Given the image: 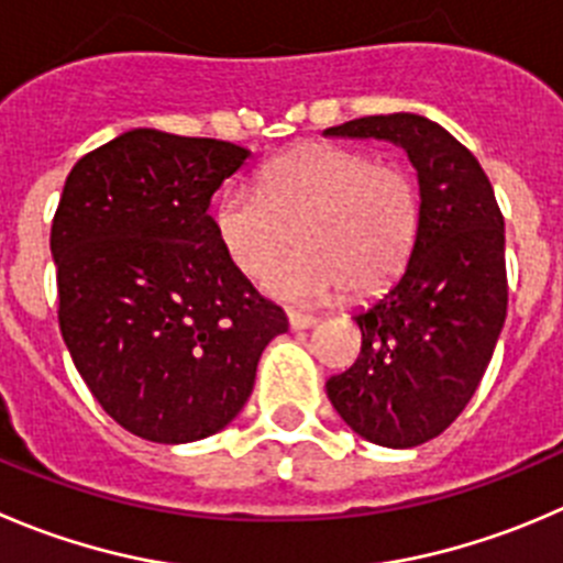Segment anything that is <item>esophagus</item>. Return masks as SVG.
<instances>
[{
	"label": "esophagus",
	"instance_id": "34e87169",
	"mask_svg": "<svg viewBox=\"0 0 563 563\" xmlns=\"http://www.w3.org/2000/svg\"><path fill=\"white\" fill-rule=\"evenodd\" d=\"M287 320H290V329L296 331H303V329H312L314 323H318V318L314 314H303V312H287Z\"/></svg>",
	"mask_w": 563,
	"mask_h": 563
}]
</instances>
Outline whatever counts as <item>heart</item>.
<instances>
[{"label": "heart", "instance_id": "1", "mask_svg": "<svg viewBox=\"0 0 563 563\" xmlns=\"http://www.w3.org/2000/svg\"><path fill=\"white\" fill-rule=\"evenodd\" d=\"M212 227L245 276L265 273L297 229L302 251L262 278L278 301L320 303L342 290L365 298L393 285L409 262L420 232V187L398 163L307 143L271 159L256 187H223Z\"/></svg>", "mask_w": 563, "mask_h": 563}]
</instances>
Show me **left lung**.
Segmentation results:
<instances>
[{
	"label": "left lung",
	"instance_id": "1",
	"mask_svg": "<svg viewBox=\"0 0 563 563\" xmlns=\"http://www.w3.org/2000/svg\"><path fill=\"white\" fill-rule=\"evenodd\" d=\"M325 135L395 143L420 181V232L404 276L353 314L362 351L325 382L358 437L417 448L462 415L506 323L500 207L473 152L415 112L356 118Z\"/></svg>",
	"mask_w": 563,
	"mask_h": 563
}]
</instances>
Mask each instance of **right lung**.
Returning <instances> with one entry per match:
<instances>
[{
  "label": "right lung",
  "instance_id": "right-lung-1",
  "mask_svg": "<svg viewBox=\"0 0 563 563\" xmlns=\"http://www.w3.org/2000/svg\"><path fill=\"white\" fill-rule=\"evenodd\" d=\"M249 148L132 130L85 154L52 221L60 331L101 409L148 442L240 415L282 307L229 262L210 201Z\"/></svg>",
  "mask_w": 563,
  "mask_h": 563
}]
</instances>
